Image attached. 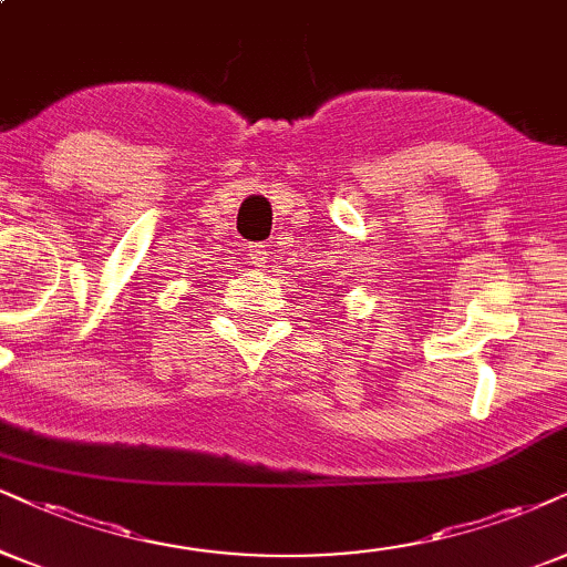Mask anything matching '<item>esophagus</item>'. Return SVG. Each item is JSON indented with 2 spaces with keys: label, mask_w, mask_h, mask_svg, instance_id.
<instances>
[{
  "label": "esophagus",
  "mask_w": 567,
  "mask_h": 567,
  "mask_svg": "<svg viewBox=\"0 0 567 567\" xmlns=\"http://www.w3.org/2000/svg\"><path fill=\"white\" fill-rule=\"evenodd\" d=\"M247 260H249L251 268H262V265H265V249L249 247L247 249Z\"/></svg>",
  "instance_id": "obj_1"
}]
</instances>
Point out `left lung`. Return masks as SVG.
<instances>
[{
	"mask_svg": "<svg viewBox=\"0 0 567 567\" xmlns=\"http://www.w3.org/2000/svg\"><path fill=\"white\" fill-rule=\"evenodd\" d=\"M337 297H339V295H337Z\"/></svg>",
	"mask_w": 567,
	"mask_h": 567,
	"instance_id": "obj_1",
	"label": "left lung"
}]
</instances>
